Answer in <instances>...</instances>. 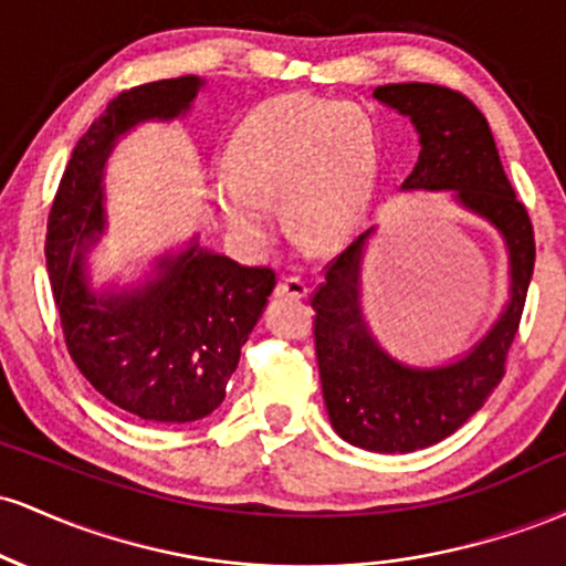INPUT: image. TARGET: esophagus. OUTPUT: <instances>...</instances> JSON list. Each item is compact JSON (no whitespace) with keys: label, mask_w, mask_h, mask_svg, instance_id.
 <instances>
[{"label":"esophagus","mask_w":566,"mask_h":566,"mask_svg":"<svg viewBox=\"0 0 566 566\" xmlns=\"http://www.w3.org/2000/svg\"><path fill=\"white\" fill-rule=\"evenodd\" d=\"M276 295L279 297H295V301H303L308 295V284L303 282L301 276H287L276 284Z\"/></svg>","instance_id":"obj_1"}]
</instances>
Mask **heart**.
<instances>
[{"mask_svg":"<svg viewBox=\"0 0 566 566\" xmlns=\"http://www.w3.org/2000/svg\"><path fill=\"white\" fill-rule=\"evenodd\" d=\"M216 197L239 239L265 244L282 201L290 231L308 244H335L369 216L378 143L369 116L348 103L279 97L242 119L226 148Z\"/></svg>","mask_w":566,"mask_h":566,"instance_id":"obj_1","label":"heart"}]
</instances>
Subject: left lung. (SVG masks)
Returning a JSON list of instances; mask_svg holds the SVG:
<instances>
[{"label": "left lung", "mask_w": 566, "mask_h": 566, "mask_svg": "<svg viewBox=\"0 0 566 566\" xmlns=\"http://www.w3.org/2000/svg\"><path fill=\"white\" fill-rule=\"evenodd\" d=\"M373 95L407 116L420 138L418 165L401 191H450L454 205L495 226L511 276L509 303L476 346L447 365L412 367L380 346L361 311V263L375 226L327 265L311 308L329 423L348 444L394 454L450 437L503 380L535 269V233L492 129L469 97L423 82L382 84Z\"/></svg>", "instance_id": "obj_1"}]
</instances>
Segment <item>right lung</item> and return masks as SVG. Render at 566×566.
Returning <instances> with one entry per match:
<instances>
[{"label":"right lung","instance_id":"add662e5","mask_svg":"<svg viewBox=\"0 0 566 566\" xmlns=\"http://www.w3.org/2000/svg\"><path fill=\"white\" fill-rule=\"evenodd\" d=\"M205 80L188 74L116 95L76 143L48 223L50 284L74 365L112 405L151 423H193L220 407L276 274L197 239L133 287L95 290L90 250L106 233L103 167L140 122L186 116Z\"/></svg>","mask_w":566,"mask_h":566}]
</instances>
